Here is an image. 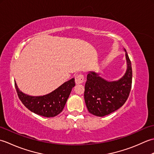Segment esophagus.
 Listing matches in <instances>:
<instances>
[{"label":"esophagus","mask_w":154,"mask_h":154,"mask_svg":"<svg viewBox=\"0 0 154 154\" xmlns=\"http://www.w3.org/2000/svg\"><path fill=\"white\" fill-rule=\"evenodd\" d=\"M75 83L81 84L84 81V76L82 74L77 75L75 77Z\"/></svg>","instance_id":"esophagus-1"}]
</instances>
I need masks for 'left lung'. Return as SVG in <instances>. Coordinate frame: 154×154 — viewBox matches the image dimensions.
I'll list each match as a JSON object with an SVG mask.
<instances>
[{
  "label": "left lung",
  "instance_id": "8db88e82",
  "mask_svg": "<svg viewBox=\"0 0 154 154\" xmlns=\"http://www.w3.org/2000/svg\"><path fill=\"white\" fill-rule=\"evenodd\" d=\"M127 68L123 76L116 81H107L100 73L91 71L87 75L84 98L89 112L97 116H104L116 111L125 103L132 87V65L126 50Z\"/></svg>",
  "mask_w": 154,
  "mask_h": 154
}]
</instances>
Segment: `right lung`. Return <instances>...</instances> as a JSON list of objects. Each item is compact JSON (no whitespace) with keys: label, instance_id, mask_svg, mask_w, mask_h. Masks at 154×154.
I'll return each mask as SVG.
<instances>
[{"label":"right lung","instance_id":"obj_1","mask_svg":"<svg viewBox=\"0 0 154 154\" xmlns=\"http://www.w3.org/2000/svg\"><path fill=\"white\" fill-rule=\"evenodd\" d=\"M16 92L23 104L31 112L50 118L61 113L66 104L71 90L75 87V79L65 82L52 92L41 96H31L19 89L14 81Z\"/></svg>","mask_w":154,"mask_h":154}]
</instances>
